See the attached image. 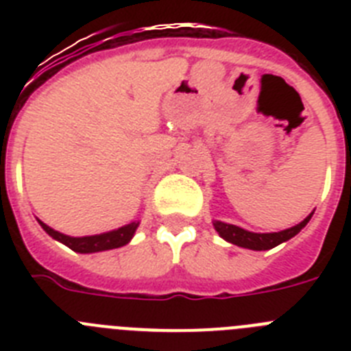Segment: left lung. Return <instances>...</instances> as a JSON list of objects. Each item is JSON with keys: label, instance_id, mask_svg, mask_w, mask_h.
I'll use <instances>...</instances> for the list:
<instances>
[{"label": "left lung", "instance_id": "8db88e82", "mask_svg": "<svg viewBox=\"0 0 351 351\" xmlns=\"http://www.w3.org/2000/svg\"><path fill=\"white\" fill-rule=\"evenodd\" d=\"M313 213L309 216L302 219L299 225L290 226L287 230L281 232H269V234H256V232H250L244 230L241 226L237 225H230V223L225 221H218V219H214V230L218 232L219 237H223L226 243L235 244L239 247H246V250H253V251H265V250H272L278 244L287 243L290 241L291 237H295L300 230H302L304 226L308 225V221L311 219Z\"/></svg>", "mask_w": 351, "mask_h": 351}]
</instances>
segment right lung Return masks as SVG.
I'll list each match as a JSON object with an SVG mask.
<instances>
[{"label": "right lung", "mask_w": 351, "mask_h": 351, "mask_svg": "<svg viewBox=\"0 0 351 351\" xmlns=\"http://www.w3.org/2000/svg\"><path fill=\"white\" fill-rule=\"evenodd\" d=\"M40 226L43 230L47 232L52 239L60 241L61 244L68 246L75 253H98V251H107V250H116V247L125 246L133 239L135 232H137L141 221H132L125 226H119L116 230L104 232V234L96 235H84V237H71V235L61 234V232L54 230L43 221H40Z\"/></svg>", "instance_id": "obj_1"}]
</instances>
